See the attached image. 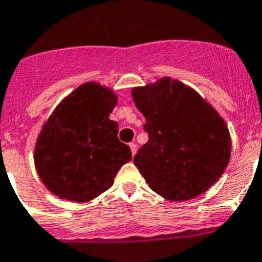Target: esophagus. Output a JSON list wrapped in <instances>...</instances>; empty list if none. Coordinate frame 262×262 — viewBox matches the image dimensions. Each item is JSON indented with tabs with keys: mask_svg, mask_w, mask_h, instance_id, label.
<instances>
[{
	"mask_svg": "<svg viewBox=\"0 0 262 262\" xmlns=\"http://www.w3.org/2000/svg\"><path fill=\"white\" fill-rule=\"evenodd\" d=\"M129 147H130V149H132V155H136V152H137V143L136 142H130V143H129Z\"/></svg>",
	"mask_w": 262,
	"mask_h": 262,
	"instance_id": "34e87169",
	"label": "esophagus"
}]
</instances>
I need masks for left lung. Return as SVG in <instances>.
I'll return each instance as SVG.
<instances>
[{"mask_svg":"<svg viewBox=\"0 0 262 262\" xmlns=\"http://www.w3.org/2000/svg\"><path fill=\"white\" fill-rule=\"evenodd\" d=\"M132 95L148 133L134 165L149 188L170 201L206 192L230 159L224 120L195 91L171 78L134 88Z\"/></svg>","mask_w":262,"mask_h":262,"instance_id":"8db88e82","label":"left lung"}]
</instances>
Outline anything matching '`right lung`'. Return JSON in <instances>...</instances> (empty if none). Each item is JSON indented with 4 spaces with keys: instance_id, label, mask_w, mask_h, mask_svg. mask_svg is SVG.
<instances>
[{
    "instance_id": "add662e5",
    "label": "right lung",
    "mask_w": 262,
    "mask_h": 262,
    "mask_svg": "<svg viewBox=\"0 0 262 262\" xmlns=\"http://www.w3.org/2000/svg\"><path fill=\"white\" fill-rule=\"evenodd\" d=\"M118 97L95 82L70 93L43 125L34 149L35 169L52 193L87 202L107 190L120 167L132 160L110 120Z\"/></svg>"
}]
</instances>
